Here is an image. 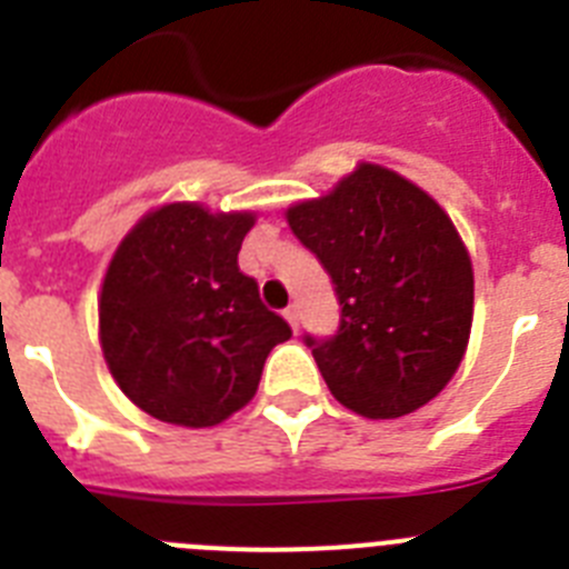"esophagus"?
I'll return each mask as SVG.
<instances>
[{
    "instance_id": "34e87169",
    "label": "esophagus",
    "mask_w": 569,
    "mask_h": 569,
    "mask_svg": "<svg viewBox=\"0 0 569 569\" xmlns=\"http://www.w3.org/2000/svg\"><path fill=\"white\" fill-rule=\"evenodd\" d=\"M284 319L290 321V328L299 330V310H296V305H290V308L284 310Z\"/></svg>"
}]
</instances>
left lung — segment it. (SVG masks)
Masks as SVG:
<instances>
[{"label": "left lung", "mask_w": 569, "mask_h": 569, "mask_svg": "<svg viewBox=\"0 0 569 569\" xmlns=\"http://www.w3.org/2000/svg\"><path fill=\"white\" fill-rule=\"evenodd\" d=\"M341 305L313 350L330 393L367 419H399L445 390L472 325V264L450 216L381 164H359L328 196L288 210Z\"/></svg>", "instance_id": "1"}]
</instances>
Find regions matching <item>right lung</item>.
<instances>
[{
    "label": "right lung",
    "instance_id": "1",
    "mask_svg": "<svg viewBox=\"0 0 569 569\" xmlns=\"http://www.w3.org/2000/svg\"><path fill=\"white\" fill-rule=\"evenodd\" d=\"M253 213L196 202L153 210L122 239L99 299V339L116 385L153 419L213 427L256 396L290 325L239 270Z\"/></svg>",
    "mask_w": 569,
    "mask_h": 569
}]
</instances>
